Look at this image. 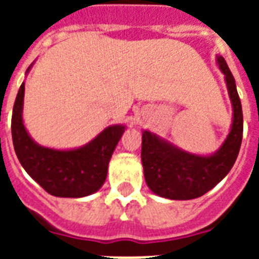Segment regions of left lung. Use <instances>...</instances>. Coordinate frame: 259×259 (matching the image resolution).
Here are the masks:
<instances>
[{"instance_id":"8db88e82","label":"left lung","mask_w":259,"mask_h":259,"mask_svg":"<svg viewBox=\"0 0 259 259\" xmlns=\"http://www.w3.org/2000/svg\"><path fill=\"white\" fill-rule=\"evenodd\" d=\"M217 64L233 106V122L219 149L211 154H195L181 149L158 134L142 130L141 160L150 191L170 200H191L203 196L227 176L237 160L243 134V114L237 84L227 63L217 56Z\"/></svg>"}]
</instances>
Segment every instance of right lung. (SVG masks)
Instances as JSON below:
<instances>
[{
    "mask_svg": "<svg viewBox=\"0 0 259 259\" xmlns=\"http://www.w3.org/2000/svg\"><path fill=\"white\" fill-rule=\"evenodd\" d=\"M30 64L25 75L30 71ZM25 83L18 90L12 115L14 152L22 168L47 192L58 197H84L101 189L107 176L110 158L126 125L103 129L86 145L72 149L42 146L30 137L22 119Z\"/></svg>",
    "mask_w": 259,
    "mask_h": 259,
    "instance_id": "obj_1",
    "label": "right lung"
}]
</instances>
